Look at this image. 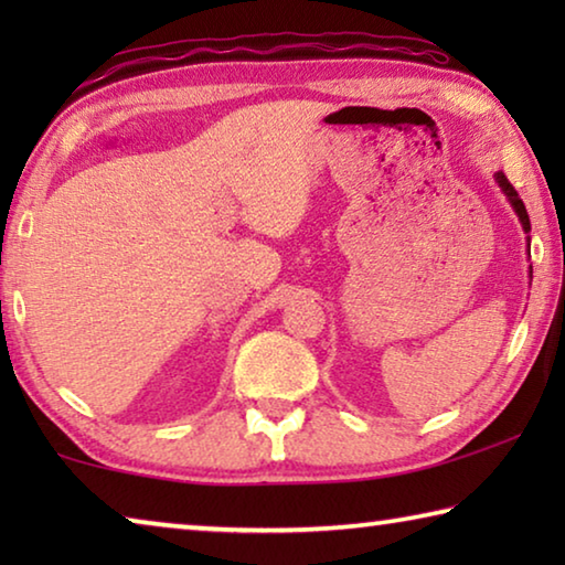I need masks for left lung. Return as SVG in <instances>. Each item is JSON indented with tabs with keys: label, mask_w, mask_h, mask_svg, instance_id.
<instances>
[{
	"label": "left lung",
	"mask_w": 565,
	"mask_h": 565,
	"mask_svg": "<svg viewBox=\"0 0 565 565\" xmlns=\"http://www.w3.org/2000/svg\"><path fill=\"white\" fill-rule=\"evenodd\" d=\"M495 181H499V186L503 189V194L509 196V202H511V206H513V212L519 214V218H521V226H523V232L529 234V232H531V218H529V212H525V206H523V202H521L519 191L513 189V184H511L509 179H505L503 171H499V174H495ZM529 242H531V238H529ZM531 274H533V269H531Z\"/></svg>",
	"instance_id": "obj_1"
}]
</instances>
